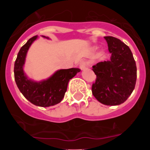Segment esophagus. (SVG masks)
<instances>
[{
	"label": "esophagus",
	"mask_w": 150,
	"mask_h": 150,
	"mask_svg": "<svg viewBox=\"0 0 150 150\" xmlns=\"http://www.w3.org/2000/svg\"><path fill=\"white\" fill-rule=\"evenodd\" d=\"M79 67L81 70H84V69L86 68V63L84 61H82L81 63H80Z\"/></svg>",
	"instance_id": "esophagus-1"
}]
</instances>
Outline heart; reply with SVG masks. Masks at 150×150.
Segmentation results:
<instances>
[{
    "instance_id": "heart-1",
    "label": "heart",
    "mask_w": 150,
    "mask_h": 150,
    "mask_svg": "<svg viewBox=\"0 0 150 150\" xmlns=\"http://www.w3.org/2000/svg\"><path fill=\"white\" fill-rule=\"evenodd\" d=\"M96 47H93V50H96Z\"/></svg>"
}]
</instances>
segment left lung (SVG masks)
Returning <instances> with one entry per match:
<instances>
[{"instance_id": "1", "label": "left lung", "mask_w": 150, "mask_h": 150, "mask_svg": "<svg viewBox=\"0 0 150 150\" xmlns=\"http://www.w3.org/2000/svg\"><path fill=\"white\" fill-rule=\"evenodd\" d=\"M104 38L111 57L92 67L96 75L92 93L102 104L119 105L127 100L135 88L137 65L129 47L116 38Z\"/></svg>"}]
</instances>
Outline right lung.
Masks as SVG:
<instances>
[{
  "mask_svg": "<svg viewBox=\"0 0 150 150\" xmlns=\"http://www.w3.org/2000/svg\"><path fill=\"white\" fill-rule=\"evenodd\" d=\"M42 37L49 39L46 36ZM38 38V36L36 35L29 39L19 50L14 63V79L18 88L29 102L38 107H48L61 102L69 80L81 69L78 68L58 69L49 78L40 81L29 78L24 71V65L29 48Z\"/></svg>",
  "mask_w": 150,
  "mask_h": 150,
  "instance_id": "add662e5",
  "label": "right lung"
}]
</instances>
